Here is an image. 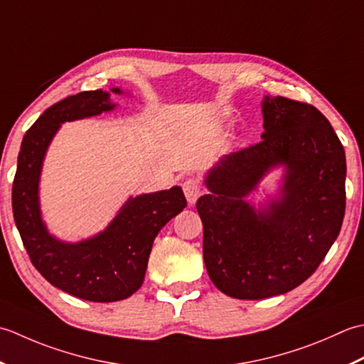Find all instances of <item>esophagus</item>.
Wrapping results in <instances>:
<instances>
[{"label":"esophagus","mask_w":364,"mask_h":364,"mask_svg":"<svg viewBox=\"0 0 364 364\" xmlns=\"http://www.w3.org/2000/svg\"><path fill=\"white\" fill-rule=\"evenodd\" d=\"M182 188L185 193V198H187L188 204H195L196 199L201 196V182H199L196 177H187V179L183 181L182 183Z\"/></svg>","instance_id":"obj_1"}]
</instances>
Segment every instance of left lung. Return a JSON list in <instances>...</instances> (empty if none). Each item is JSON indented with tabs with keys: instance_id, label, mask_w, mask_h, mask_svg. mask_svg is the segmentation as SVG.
<instances>
[{
	"instance_id": "left-lung-1",
	"label": "left lung",
	"mask_w": 364,
	"mask_h": 364,
	"mask_svg": "<svg viewBox=\"0 0 364 364\" xmlns=\"http://www.w3.org/2000/svg\"><path fill=\"white\" fill-rule=\"evenodd\" d=\"M262 139L229 154L198 199L203 253L212 283L240 300L286 294L327 256L346 213V154L321 111L306 102L267 97ZM288 168L284 199L256 215L242 196L266 169Z\"/></svg>"
}]
</instances>
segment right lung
<instances>
[{"label":"right lung","instance_id":"right-lung-1","mask_svg":"<svg viewBox=\"0 0 364 364\" xmlns=\"http://www.w3.org/2000/svg\"><path fill=\"white\" fill-rule=\"evenodd\" d=\"M113 92H121L113 89ZM108 92L85 91L43 111L21 141L12 183V212L26 253L50 284L89 301H117L143 284L154 239L169 220L183 210L181 187L130 198L107 231L77 245L48 235L37 203L43 154L59 124L100 114L113 108Z\"/></svg>","mask_w":364,"mask_h":364}]
</instances>
